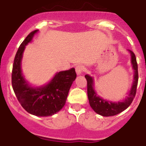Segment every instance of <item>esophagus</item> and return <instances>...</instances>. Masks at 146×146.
<instances>
[{"label": "esophagus", "mask_w": 146, "mask_h": 146, "mask_svg": "<svg viewBox=\"0 0 146 146\" xmlns=\"http://www.w3.org/2000/svg\"><path fill=\"white\" fill-rule=\"evenodd\" d=\"M84 66H81V65H78L76 66L75 68V71H76V73H77V75H79V74H81L82 73V72L84 71Z\"/></svg>", "instance_id": "1"}]
</instances>
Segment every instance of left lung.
<instances>
[{
	"label": "left lung",
	"mask_w": 146,
	"mask_h": 146,
	"mask_svg": "<svg viewBox=\"0 0 146 146\" xmlns=\"http://www.w3.org/2000/svg\"><path fill=\"white\" fill-rule=\"evenodd\" d=\"M131 55V63L134 69V81L131 85V88L128 96L122 102H113L101 98L96 93L94 88V79L88 74L85 75L87 80V91L88 97L89 104L94 111L97 114L101 115L102 116H113L118 113L123 112L129 106L133 101L137 91V86L138 82V70H137V64L135 55L131 50H128Z\"/></svg>",
	"instance_id": "obj_1"
}]
</instances>
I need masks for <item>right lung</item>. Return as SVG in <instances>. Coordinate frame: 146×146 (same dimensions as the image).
Here are the masks:
<instances>
[{
    "label": "right lung",
    "mask_w": 146,
    "mask_h": 146,
    "mask_svg": "<svg viewBox=\"0 0 146 146\" xmlns=\"http://www.w3.org/2000/svg\"><path fill=\"white\" fill-rule=\"evenodd\" d=\"M38 30L32 31L22 42L15 55L11 73L13 90L24 109L36 116H50L60 111L66 104L72 82L75 80L74 68L56 73L49 83L41 87L29 86L23 75L21 60L25 46Z\"/></svg>",
    "instance_id": "add662e5"
}]
</instances>
